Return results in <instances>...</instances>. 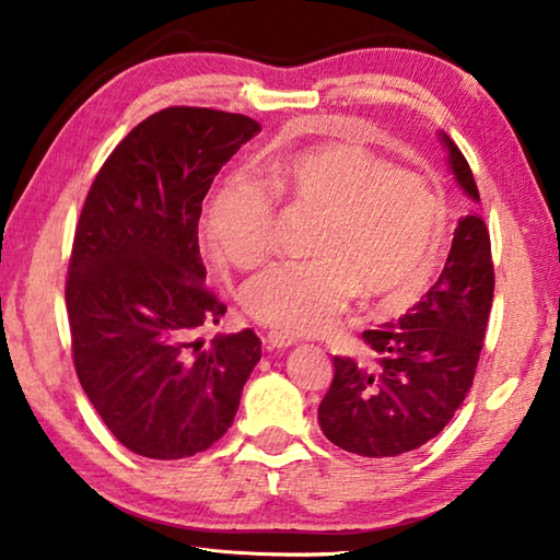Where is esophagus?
I'll use <instances>...</instances> for the list:
<instances>
[{
	"label": "esophagus",
	"mask_w": 560,
	"mask_h": 560,
	"mask_svg": "<svg viewBox=\"0 0 560 560\" xmlns=\"http://www.w3.org/2000/svg\"><path fill=\"white\" fill-rule=\"evenodd\" d=\"M296 340H293L291 336H283L279 334V330H271V334L264 336V346H267L269 350H283V348H291Z\"/></svg>",
	"instance_id": "1"
}]
</instances>
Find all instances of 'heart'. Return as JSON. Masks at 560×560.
Masks as SVG:
<instances>
[{
    "label": "heart",
    "mask_w": 560,
    "mask_h": 560,
    "mask_svg": "<svg viewBox=\"0 0 560 560\" xmlns=\"http://www.w3.org/2000/svg\"><path fill=\"white\" fill-rule=\"evenodd\" d=\"M271 185L303 210L318 212L306 261L271 264L244 283L240 301L254 320L287 336L320 334L365 299H407L428 283L444 220L438 189L424 175L390 167L355 143H324L271 167ZM277 202L244 173L224 177L207 210L214 252L249 269L267 257Z\"/></svg>",
    "instance_id": "heart-1"
}]
</instances>
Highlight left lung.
Returning <instances> with one entry per match:
<instances>
[{
  "label": "left lung",
  "instance_id": "8db88e82",
  "mask_svg": "<svg viewBox=\"0 0 560 560\" xmlns=\"http://www.w3.org/2000/svg\"><path fill=\"white\" fill-rule=\"evenodd\" d=\"M462 192L479 202L471 167L440 130ZM494 264L481 217H462L447 264L422 301L395 324L365 330L373 363L334 358V383L318 405V424L336 447L390 459L422 447L447 428L467 397L485 348Z\"/></svg>",
  "mask_w": 560,
  "mask_h": 560
}]
</instances>
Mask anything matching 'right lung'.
Returning a JSON list of instances; mask_svg holds the SVG:
<instances>
[{"instance_id":"right-lung-1","label":"right lung","mask_w":560,"mask_h":560,"mask_svg":"<svg viewBox=\"0 0 560 560\" xmlns=\"http://www.w3.org/2000/svg\"><path fill=\"white\" fill-rule=\"evenodd\" d=\"M261 126L242 113L165 108L103 163L75 224L66 311L73 365L106 428L148 459L222 438L261 358L252 328L214 336L226 306L205 287L197 224L224 163Z\"/></svg>"}]
</instances>
